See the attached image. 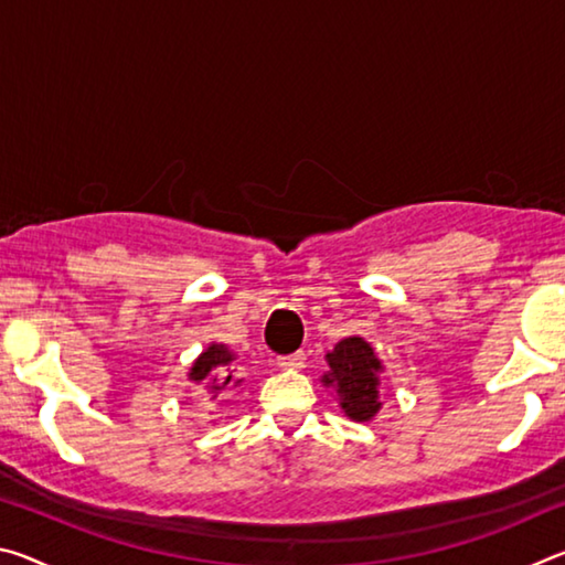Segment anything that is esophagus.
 Instances as JSON below:
<instances>
[{
  "label": "esophagus",
  "mask_w": 565,
  "mask_h": 565,
  "mask_svg": "<svg viewBox=\"0 0 565 565\" xmlns=\"http://www.w3.org/2000/svg\"><path fill=\"white\" fill-rule=\"evenodd\" d=\"M276 363H279L281 369H303L306 356H303V351H296V353H289V356H279L276 359Z\"/></svg>",
  "instance_id": "esophagus-1"
}]
</instances>
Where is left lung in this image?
<instances>
[{"label": "left lung", "instance_id": "8db88e82", "mask_svg": "<svg viewBox=\"0 0 565 565\" xmlns=\"http://www.w3.org/2000/svg\"><path fill=\"white\" fill-rule=\"evenodd\" d=\"M329 374L323 384L337 388L341 396V408L353 420H369L376 416L379 404V374L381 361L374 349L359 337H349L339 341L331 353H327Z\"/></svg>", "mask_w": 565, "mask_h": 565}]
</instances>
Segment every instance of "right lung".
<instances>
[{
	"label": "right lung",
	"mask_w": 565,
	"mask_h": 565,
	"mask_svg": "<svg viewBox=\"0 0 565 565\" xmlns=\"http://www.w3.org/2000/svg\"><path fill=\"white\" fill-rule=\"evenodd\" d=\"M232 353H228L224 347H218V343H212V347H209L202 356H199L196 361H194V366H191V374H189V379L191 381H212V388L214 391H222L224 386H228L232 384V374H227L226 377L223 376L228 369V363H232Z\"/></svg>",
	"instance_id": "add662e5"
}]
</instances>
